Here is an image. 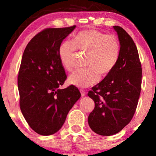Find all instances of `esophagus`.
Returning a JSON list of instances; mask_svg holds the SVG:
<instances>
[{"label":"esophagus","mask_w":156,"mask_h":156,"mask_svg":"<svg viewBox=\"0 0 156 156\" xmlns=\"http://www.w3.org/2000/svg\"><path fill=\"white\" fill-rule=\"evenodd\" d=\"M80 94H81V96H82V97H84V96L86 95V94H87V93H86L85 91L82 90V89H80Z\"/></svg>","instance_id":"34e87169"}]
</instances>
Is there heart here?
Segmentation results:
<instances>
[{
  "mask_svg": "<svg viewBox=\"0 0 156 156\" xmlns=\"http://www.w3.org/2000/svg\"><path fill=\"white\" fill-rule=\"evenodd\" d=\"M76 51L86 53L85 69L76 71L68 78V82L80 88L94 85L102 77L108 76L117 65L120 54V44L114 34H105L94 28L77 33L72 42L64 40L58 48L61 65L67 71L73 69Z\"/></svg>",
  "mask_w": 156,
  "mask_h": 156,
  "instance_id": "heart-1",
  "label": "heart"
}]
</instances>
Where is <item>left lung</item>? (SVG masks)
Here are the masks:
<instances>
[{
	"instance_id": "left-lung-1",
	"label": "left lung",
	"mask_w": 156,
	"mask_h": 156,
	"mask_svg": "<svg viewBox=\"0 0 156 156\" xmlns=\"http://www.w3.org/2000/svg\"><path fill=\"white\" fill-rule=\"evenodd\" d=\"M114 28L120 43L119 60L112 72L88 92L94 102L89 125L96 133L105 136L119 133L131 121L140 95L142 74L133 40L122 27Z\"/></svg>"
}]
</instances>
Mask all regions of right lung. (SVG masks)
<instances>
[{
	"instance_id": "add662e5",
	"label": "right lung",
	"mask_w": 156,
	"mask_h": 156,
	"mask_svg": "<svg viewBox=\"0 0 156 156\" xmlns=\"http://www.w3.org/2000/svg\"><path fill=\"white\" fill-rule=\"evenodd\" d=\"M75 28H45L31 39L23 53L17 77L20 107L31 129L40 135L59 130L80 98L75 86L60 89L67 75L60 64L58 48Z\"/></svg>"
}]
</instances>
